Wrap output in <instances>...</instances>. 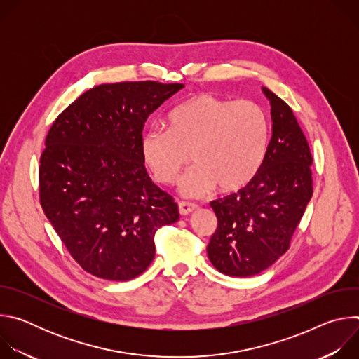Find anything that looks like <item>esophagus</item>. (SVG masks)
<instances>
[{
	"instance_id": "esophagus-1",
	"label": "esophagus",
	"mask_w": 359,
	"mask_h": 359,
	"mask_svg": "<svg viewBox=\"0 0 359 359\" xmlns=\"http://www.w3.org/2000/svg\"><path fill=\"white\" fill-rule=\"evenodd\" d=\"M196 209H197V206L194 203H189V201H180L179 203V213L182 216H187L189 213H191Z\"/></svg>"
}]
</instances>
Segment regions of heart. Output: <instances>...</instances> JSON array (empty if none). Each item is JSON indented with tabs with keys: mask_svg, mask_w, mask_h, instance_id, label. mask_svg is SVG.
<instances>
[{
	"mask_svg": "<svg viewBox=\"0 0 359 359\" xmlns=\"http://www.w3.org/2000/svg\"><path fill=\"white\" fill-rule=\"evenodd\" d=\"M168 130L153 128L140 137V153L161 184H173L190 159L193 166L179 182L186 197H201L244 187L262 168L270 142L267 112L251 100H230L197 93L168 116Z\"/></svg>",
	"mask_w": 359,
	"mask_h": 359,
	"instance_id": "1",
	"label": "heart"
}]
</instances>
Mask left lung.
Masks as SVG:
<instances>
[{
    "mask_svg": "<svg viewBox=\"0 0 359 359\" xmlns=\"http://www.w3.org/2000/svg\"><path fill=\"white\" fill-rule=\"evenodd\" d=\"M270 100L273 135L264 162L237 193L213 200L217 229L209 260L230 277L255 276L288 250L313 196V156L292 109L263 86Z\"/></svg>",
    "mask_w": 359,
    "mask_h": 359,
    "instance_id": "1",
    "label": "left lung"
}]
</instances>
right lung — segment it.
Instances as JSON below:
<instances>
[{"instance_id": "right-lung-1", "label": "right lung", "mask_w": 359, "mask_h": 359, "mask_svg": "<svg viewBox=\"0 0 359 359\" xmlns=\"http://www.w3.org/2000/svg\"><path fill=\"white\" fill-rule=\"evenodd\" d=\"M183 83H104L82 93L50 126L39 159L46 219L89 274L128 281L155 257V233L179 220L173 197L146 173V119Z\"/></svg>"}]
</instances>
